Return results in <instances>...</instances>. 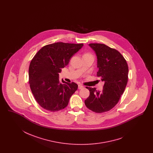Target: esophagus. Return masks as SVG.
Here are the masks:
<instances>
[{
	"label": "esophagus",
	"mask_w": 153,
	"mask_h": 153,
	"mask_svg": "<svg viewBox=\"0 0 153 153\" xmlns=\"http://www.w3.org/2000/svg\"><path fill=\"white\" fill-rule=\"evenodd\" d=\"M84 87H83V86H82V85H79V86H78V88L79 89H82V88H83Z\"/></svg>",
	"instance_id": "obj_1"
}]
</instances>
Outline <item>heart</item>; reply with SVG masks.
Masks as SVG:
<instances>
[{
    "label": "heart",
    "instance_id": "b5f03b06",
    "mask_svg": "<svg viewBox=\"0 0 153 153\" xmlns=\"http://www.w3.org/2000/svg\"><path fill=\"white\" fill-rule=\"evenodd\" d=\"M86 55H91V54H90V53H85V54H84L83 56H86Z\"/></svg>",
    "mask_w": 153,
    "mask_h": 153
}]
</instances>
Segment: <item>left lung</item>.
I'll list each match as a JSON object with an SVG mask.
<instances>
[{
  "instance_id": "8db88e82",
  "label": "left lung",
  "mask_w": 153,
  "mask_h": 153,
  "mask_svg": "<svg viewBox=\"0 0 153 153\" xmlns=\"http://www.w3.org/2000/svg\"><path fill=\"white\" fill-rule=\"evenodd\" d=\"M97 56V77L104 85L102 91L87 87L90 95L85 104L90 110L101 113L109 111L119 102L128 81V67L120 53L103 44H89Z\"/></svg>"
}]
</instances>
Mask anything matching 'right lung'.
Returning <instances> with one entry per match:
<instances>
[{
    "label": "right lung",
    "mask_w": 153,
    "mask_h": 153,
    "mask_svg": "<svg viewBox=\"0 0 153 153\" xmlns=\"http://www.w3.org/2000/svg\"><path fill=\"white\" fill-rule=\"evenodd\" d=\"M83 44L58 42L43 46L31 61L29 83L36 101L45 110L59 111L68 104L71 97L77 90L74 82H60L59 74Z\"/></svg>",
    "instance_id": "right-lung-1"
}]
</instances>
